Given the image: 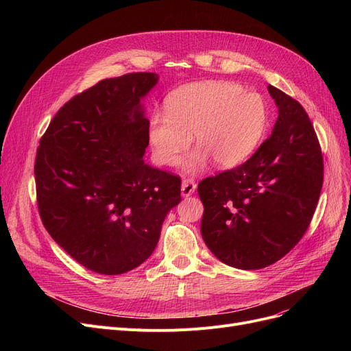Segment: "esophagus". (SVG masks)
<instances>
[{"mask_svg": "<svg viewBox=\"0 0 351 351\" xmlns=\"http://www.w3.org/2000/svg\"><path fill=\"white\" fill-rule=\"evenodd\" d=\"M196 191V183L193 179H185L182 182V196L188 197Z\"/></svg>", "mask_w": 351, "mask_h": 351, "instance_id": "34e87169", "label": "esophagus"}]
</instances>
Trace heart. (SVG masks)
Returning <instances> with one entry per match:
<instances>
[{"mask_svg":"<svg viewBox=\"0 0 351 351\" xmlns=\"http://www.w3.org/2000/svg\"><path fill=\"white\" fill-rule=\"evenodd\" d=\"M166 114L154 112L147 126L152 156L160 166L183 163L195 172L213 159L219 168H233L256 149L269 123V106L259 92L229 81H204L180 86L166 97Z\"/></svg>","mask_w":351,"mask_h":351,"instance_id":"1","label":"heart"}]
</instances>
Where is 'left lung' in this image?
Segmentation results:
<instances>
[{"label": "left lung", "mask_w": 351, "mask_h": 351, "mask_svg": "<svg viewBox=\"0 0 351 351\" xmlns=\"http://www.w3.org/2000/svg\"><path fill=\"white\" fill-rule=\"evenodd\" d=\"M279 109L271 135L234 169L202 180V237L232 267L280 261L306 233L323 186V156L303 106L267 86Z\"/></svg>", "instance_id": "8db88e82"}]
</instances>
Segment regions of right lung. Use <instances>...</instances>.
<instances>
[{
	"mask_svg": "<svg viewBox=\"0 0 351 351\" xmlns=\"http://www.w3.org/2000/svg\"><path fill=\"white\" fill-rule=\"evenodd\" d=\"M154 72H134L69 99L40 141L36 200L51 237L84 267L122 274L155 250L180 202V178L143 162L149 139L141 101Z\"/></svg>",
	"mask_w": 351,
	"mask_h": 351,
	"instance_id": "1",
	"label": "right lung"
}]
</instances>
